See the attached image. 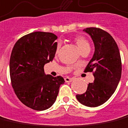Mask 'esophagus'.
Returning <instances> with one entry per match:
<instances>
[{
  "instance_id": "obj_1",
  "label": "esophagus",
  "mask_w": 128,
  "mask_h": 128,
  "mask_svg": "<svg viewBox=\"0 0 128 128\" xmlns=\"http://www.w3.org/2000/svg\"><path fill=\"white\" fill-rule=\"evenodd\" d=\"M64 80H65V82H72L73 80V78L66 77V78H65V79Z\"/></svg>"
}]
</instances>
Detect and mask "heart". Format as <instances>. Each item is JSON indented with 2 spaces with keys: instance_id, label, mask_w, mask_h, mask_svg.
<instances>
[{
  "instance_id": "1",
  "label": "heart",
  "mask_w": 128,
  "mask_h": 128,
  "mask_svg": "<svg viewBox=\"0 0 128 128\" xmlns=\"http://www.w3.org/2000/svg\"><path fill=\"white\" fill-rule=\"evenodd\" d=\"M75 42L76 44V45L78 46V47L79 48L80 50H82L83 49L86 48L87 47H89V42L86 41V39H84V37L81 36H77L75 38ZM60 49V45L58 44L57 46V50H56V52H58L59 51Z\"/></svg>"
}]
</instances>
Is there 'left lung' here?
Listing matches in <instances>:
<instances>
[{
	"label": "left lung",
	"mask_w": 128,
	"mask_h": 128,
	"mask_svg": "<svg viewBox=\"0 0 128 128\" xmlns=\"http://www.w3.org/2000/svg\"><path fill=\"white\" fill-rule=\"evenodd\" d=\"M91 36L94 53L85 72L94 70V81L85 93L76 95L77 100L87 107L96 108L108 101L116 89L121 77V60L116 43L104 30L96 28L83 30Z\"/></svg>",
	"instance_id": "left-lung-1"
}]
</instances>
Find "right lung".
Returning <instances> with one entry per match:
<instances>
[{"label": "right lung", "instance_id": "obj_1", "mask_svg": "<svg viewBox=\"0 0 128 128\" xmlns=\"http://www.w3.org/2000/svg\"><path fill=\"white\" fill-rule=\"evenodd\" d=\"M58 36L53 33L34 32L18 40L12 51L10 73L16 95L27 107L46 110L56 100L62 76L52 77L44 72V65L55 57Z\"/></svg>", "mask_w": 128, "mask_h": 128}]
</instances>
